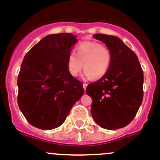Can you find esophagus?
I'll use <instances>...</instances> for the list:
<instances>
[{
    "mask_svg": "<svg viewBox=\"0 0 160 160\" xmlns=\"http://www.w3.org/2000/svg\"><path fill=\"white\" fill-rule=\"evenodd\" d=\"M87 84L86 83H83V88H84V89H85H85H86V88H87Z\"/></svg>",
    "mask_w": 160,
    "mask_h": 160,
    "instance_id": "1",
    "label": "esophagus"
}]
</instances>
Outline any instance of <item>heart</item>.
I'll list each match as a JSON object with an SVG mask.
<instances>
[{
	"label": "heart",
	"mask_w": 160,
	"mask_h": 160,
	"mask_svg": "<svg viewBox=\"0 0 160 160\" xmlns=\"http://www.w3.org/2000/svg\"><path fill=\"white\" fill-rule=\"evenodd\" d=\"M112 61L108 47L93 41H86L76 47V54L70 53L67 58L68 71L75 77L85 68L84 77L99 79L107 74Z\"/></svg>",
	"instance_id": "1"
}]
</instances>
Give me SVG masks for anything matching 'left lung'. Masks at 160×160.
I'll use <instances>...</instances> for the list:
<instances>
[{"instance_id":"1","label":"left lung","mask_w":160,"mask_h":160,"mask_svg":"<svg viewBox=\"0 0 160 160\" xmlns=\"http://www.w3.org/2000/svg\"><path fill=\"white\" fill-rule=\"evenodd\" d=\"M111 52L108 72L97 82L87 86L92 98L91 113L101 128H121L130 124L143 99V71L137 55L114 36L93 35Z\"/></svg>"}]
</instances>
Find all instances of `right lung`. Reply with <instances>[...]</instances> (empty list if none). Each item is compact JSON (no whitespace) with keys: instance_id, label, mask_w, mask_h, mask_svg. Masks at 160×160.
<instances>
[{"instance_id":"obj_1","label":"right lung","mask_w":160,"mask_h":160,"mask_svg":"<svg viewBox=\"0 0 160 160\" xmlns=\"http://www.w3.org/2000/svg\"><path fill=\"white\" fill-rule=\"evenodd\" d=\"M78 41L71 33L45 36L25 56L18 76V104L31 125L51 130L65 121L84 94L68 71L67 58Z\"/></svg>"}]
</instances>
